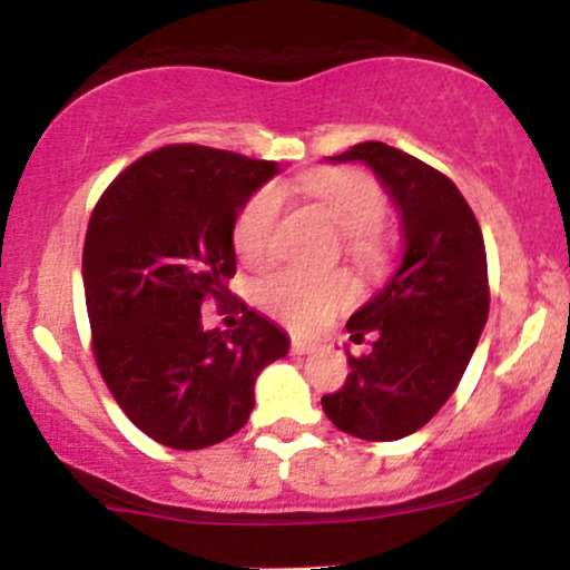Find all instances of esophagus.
Here are the masks:
<instances>
[{
	"label": "esophagus",
	"instance_id": "obj_1",
	"mask_svg": "<svg viewBox=\"0 0 570 570\" xmlns=\"http://www.w3.org/2000/svg\"><path fill=\"white\" fill-rule=\"evenodd\" d=\"M292 351L297 353V356H307V353H316L318 351V343H311V340L294 337L292 340Z\"/></svg>",
	"mask_w": 570,
	"mask_h": 570
}]
</instances>
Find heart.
Wrapping results in <instances>:
<instances>
[{
    "label": "heart",
    "mask_w": 570,
    "mask_h": 570,
    "mask_svg": "<svg viewBox=\"0 0 570 570\" xmlns=\"http://www.w3.org/2000/svg\"><path fill=\"white\" fill-rule=\"evenodd\" d=\"M299 189L322 208L335 230L348 238V254L356 259L375 257V233L381 230L385 217V195L370 176L358 171L311 174L299 179ZM281 203L284 195L271 185L259 189L238 214L235 246L246 263H263L271 257ZM351 299L353 284L343 273L281 271L259 286V303L265 311L299 332L322 326Z\"/></svg>",
    "instance_id": "1"
}]
</instances>
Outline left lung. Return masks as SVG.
<instances>
[{
    "mask_svg": "<svg viewBox=\"0 0 570 570\" xmlns=\"http://www.w3.org/2000/svg\"><path fill=\"white\" fill-rule=\"evenodd\" d=\"M326 163H364L394 203L402 259L345 330L375 335L348 351V381L322 399L332 423L370 442L426 426L461 383L488 322V259L476 217L448 176L383 141H362Z\"/></svg>",
    "mask_w": 570,
    "mask_h": 570,
    "instance_id": "left-lung-1",
    "label": "left lung"
}]
</instances>
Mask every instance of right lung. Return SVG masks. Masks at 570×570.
Instances as JSON below:
<instances>
[{
	"instance_id": "add662e5",
	"label": "right lung",
	"mask_w": 570,
	"mask_h": 570,
	"mask_svg": "<svg viewBox=\"0 0 570 570\" xmlns=\"http://www.w3.org/2000/svg\"><path fill=\"white\" fill-rule=\"evenodd\" d=\"M278 163L176 144L128 166L96 203L82 248L94 353L122 412L155 442L203 450L244 429L254 383L289 335L246 311L206 330V297L227 305L235 219Z\"/></svg>"
}]
</instances>
